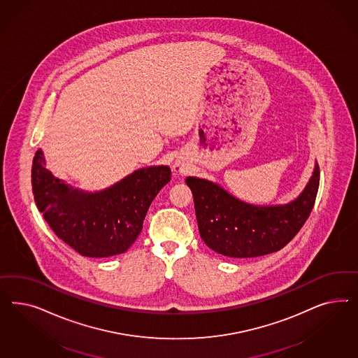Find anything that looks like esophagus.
<instances>
[{
	"label": "esophagus",
	"instance_id": "1",
	"mask_svg": "<svg viewBox=\"0 0 358 358\" xmlns=\"http://www.w3.org/2000/svg\"><path fill=\"white\" fill-rule=\"evenodd\" d=\"M174 171H176V173H182V172H185V168L181 164H176Z\"/></svg>",
	"mask_w": 358,
	"mask_h": 358
}]
</instances>
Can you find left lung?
I'll list each match as a JSON object with an SVG mask.
<instances>
[{
	"label": "left lung",
	"instance_id": "8db88e82",
	"mask_svg": "<svg viewBox=\"0 0 358 358\" xmlns=\"http://www.w3.org/2000/svg\"><path fill=\"white\" fill-rule=\"evenodd\" d=\"M319 174L316 165L310 184L292 203L268 207L244 203L217 185L187 177L201 238L211 250L235 259L259 257L282 250L313 211Z\"/></svg>",
	"mask_w": 358,
	"mask_h": 358
}]
</instances>
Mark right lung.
Listing matches in <instances>:
<instances>
[{
	"label": "right lung",
	"instance_id": "obj_1",
	"mask_svg": "<svg viewBox=\"0 0 358 358\" xmlns=\"http://www.w3.org/2000/svg\"><path fill=\"white\" fill-rule=\"evenodd\" d=\"M168 166L136 171L101 193L73 190L45 169L43 153L34 157V198L55 235L87 257H108L130 248L143 228L153 198L169 182Z\"/></svg>",
	"mask_w": 358,
	"mask_h": 358
}]
</instances>
